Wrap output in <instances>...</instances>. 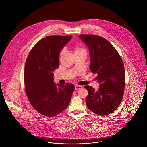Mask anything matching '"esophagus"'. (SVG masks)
<instances>
[{"label":"esophagus","mask_w":147,"mask_h":147,"mask_svg":"<svg viewBox=\"0 0 147 147\" xmlns=\"http://www.w3.org/2000/svg\"><path fill=\"white\" fill-rule=\"evenodd\" d=\"M82 88V87L81 86H75V90H76V91H77V90H80V89H81Z\"/></svg>","instance_id":"esophagus-1"}]
</instances>
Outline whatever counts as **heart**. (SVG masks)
Masks as SVG:
<instances>
[{
    "label": "heart",
    "instance_id": "1",
    "mask_svg": "<svg viewBox=\"0 0 147 147\" xmlns=\"http://www.w3.org/2000/svg\"><path fill=\"white\" fill-rule=\"evenodd\" d=\"M74 53H78V52H86L85 49H84L82 47H76L74 48ZM65 53V49H62L60 50V52H59V56L61 57V56H63L64 55V53Z\"/></svg>",
    "mask_w": 147,
    "mask_h": 147
}]
</instances>
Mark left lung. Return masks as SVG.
<instances>
[{
    "mask_svg": "<svg viewBox=\"0 0 147 147\" xmlns=\"http://www.w3.org/2000/svg\"><path fill=\"white\" fill-rule=\"evenodd\" d=\"M87 45L90 53V70L97 73L99 88L97 91L84 87L88 94L87 106L92 112L104 116L114 112L120 105L125 86L124 67L121 56L107 39L96 35L78 36Z\"/></svg>",
    "mask_w": 147,
    "mask_h": 147,
    "instance_id": "left-lung-1",
    "label": "left lung"
}]
</instances>
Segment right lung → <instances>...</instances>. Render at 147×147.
Segmentation results:
<instances>
[{
    "mask_svg": "<svg viewBox=\"0 0 147 147\" xmlns=\"http://www.w3.org/2000/svg\"><path fill=\"white\" fill-rule=\"evenodd\" d=\"M71 35H51L34 46L27 58L24 73L25 92L32 107L39 113L53 117L69 106L74 86L53 82V72L59 67L60 50Z\"/></svg>",
    "mask_w": 147,
    "mask_h": 147,
    "instance_id": "right-lung-1",
    "label": "right lung"
}]
</instances>
